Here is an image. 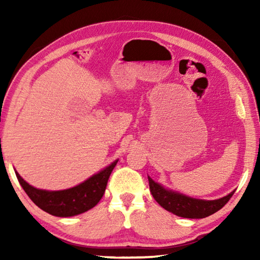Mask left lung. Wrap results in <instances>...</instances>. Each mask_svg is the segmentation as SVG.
<instances>
[{"label":"left lung","mask_w":260,"mask_h":260,"mask_svg":"<svg viewBox=\"0 0 260 260\" xmlns=\"http://www.w3.org/2000/svg\"><path fill=\"white\" fill-rule=\"evenodd\" d=\"M148 180L150 191L157 203L169 212H172L173 214L182 218L201 219L209 217V215L223 208L234 193V191H232L222 199L214 201L196 200L192 197L182 195V193L169 190L161 184L153 181L150 177H148Z\"/></svg>","instance_id":"8db88e82"}]
</instances>
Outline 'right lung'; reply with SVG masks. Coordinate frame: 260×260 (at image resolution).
Segmentation results:
<instances>
[{
  "instance_id": "right-lung-1",
  "label": "right lung",
  "mask_w": 260,
  "mask_h": 260,
  "mask_svg": "<svg viewBox=\"0 0 260 260\" xmlns=\"http://www.w3.org/2000/svg\"><path fill=\"white\" fill-rule=\"evenodd\" d=\"M117 162L118 160H114L86 181L65 190L50 191L37 189L26 182L18 172H16V175L25 192L41 210L56 217H73L86 212L99 203L104 195L109 177Z\"/></svg>"
}]
</instances>
